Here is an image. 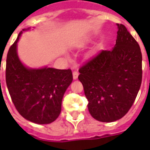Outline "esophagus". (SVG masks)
Returning <instances> with one entry per match:
<instances>
[{
	"mask_svg": "<svg viewBox=\"0 0 150 150\" xmlns=\"http://www.w3.org/2000/svg\"><path fill=\"white\" fill-rule=\"evenodd\" d=\"M79 76V72L77 71H73V79H76L78 78Z\"/></svg>",
	"mask_w": 150,
	"mask_h": 150,
	"instance_id": "1",
	"label": "esophagus"
}]
</instances>
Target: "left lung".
I'll return each instance as SVG.
<instances>
[{
  "label": "left lung",
  "instance_id": "1",
  "mask_svg": "<svg viewBox=\"0 0 150 150\" xmlns=\"http://www.w3.org/2000/svg\"><path fill=\"white\" fill-rule=\"evenodd\" d=\"M116 45L101 50L79 68L89 112L101 122L122 118L135 101L142 79L139 44L122 24H117Z\"/></svg>",
  "mask_w": 150,
  "mask_h": 150
}]
</instances>
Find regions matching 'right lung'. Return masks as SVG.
Wrapping results in <instances>:
<instances>
[{
  "mask_svg": "<svg viewBox=\"0 0 150 150\" xmlns=\"http://www.w3.org/2000/svg\"><path fill=\"white\" fill-rule=\"evenodd\" d=\"M21 33L22 31L7 54V88L21 116L36 124H50L61 112L63 95L73 80L71 70L25 67L17 53V43Z\"/></svg>",
  "mask_w": 150,
  "mask_h": 150,
  "instance_id": "add662e5",
  "label": "right lung"
}]
</instances>
